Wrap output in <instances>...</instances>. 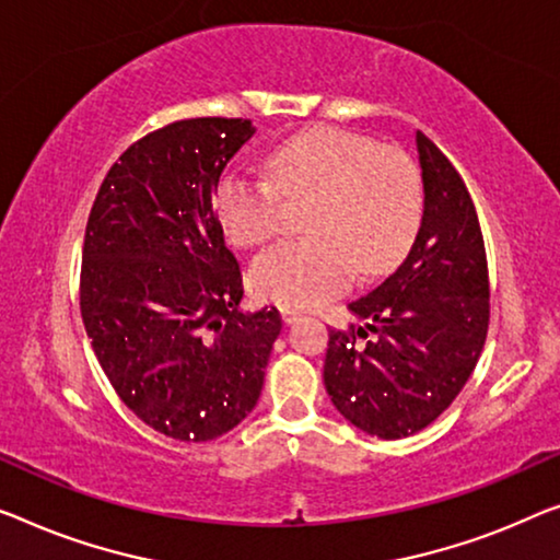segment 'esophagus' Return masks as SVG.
<instances>
[{
	"instance_id": "34e87169",
	"label": "esophagus",
	"mask_w": 560,
	"mask_h": 560,
	"mask_svg": "<svg viewBox=\"0 0 560 560\" xmlns=\"http://www.w3.org/2000/svg\"><path fill=\"white\" fill-rule=\"evenodd\" d=\"M281 316L287 324H294L299 316H302V312H296V308H289V306H281Z\"/></svg>"
}]
</instances>
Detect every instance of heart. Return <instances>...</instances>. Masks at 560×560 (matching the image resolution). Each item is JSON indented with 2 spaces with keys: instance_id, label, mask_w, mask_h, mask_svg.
<instances>
[{
  "instance_id": "heart-1",
  "label": "heart",
  "mask_w": 560,
  "mask_h": 560,
  "mask_svg": "<svg viewBox=\"0 0 560 560\" xmlns=\"http://www.w3.org/2000/svg\"><path fill=\"white\" fill-rule=\"evenodd\" d=\"M271 178L231 171L215 188V215L236 246H258L279 231L281 198L308 203L296 244L256 258L248 283L258 299L312 306L352 277L387 273L410 252L422 221V178L399 148L339 128L304 132L269 161Z\"/></svg>"
}]
</instances>
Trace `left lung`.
I'll return each mask as SVG.
<instances>
[{"instance_id": "1", "label": "left lung", "mask_w": 560, "mask_h": 560, "mask_svg": "<svg viewBox=\"0 0 560 560\" xmlns=\"http://www.w3.org/2000/svg\"><path fill=\"white\" fill-rule=\"evenodd\" d=\"M424 208L395 273L354 299L364 327L331 329L324 387L354 428L410 438L453 405L480 360L490 322L488 258L460 173L417 130Z\"/></svg>"}]
</instances>
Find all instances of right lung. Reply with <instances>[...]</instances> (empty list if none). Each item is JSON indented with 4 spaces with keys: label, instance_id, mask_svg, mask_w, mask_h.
Listing matches in <instances>:
<instances>
[{
    "label": "right lung",
    "instance_id": "obj_1",
    "mask_svg": "<svg viewBox=\"0 0 560 560\" xmlns=\"http://www.w3.org/2000/svg\"><path fill=\"white\" fill-rule=\"evenodd\" d=\"M244 118H188L132 143L85 229L82 324L125 405L163 435L206 442L254 410L281 316L238 312L236 256L213 196L252 140Z\"/></svg>",
    "mask_w": 560,
    "mask_h": 560
}]
</instances>
